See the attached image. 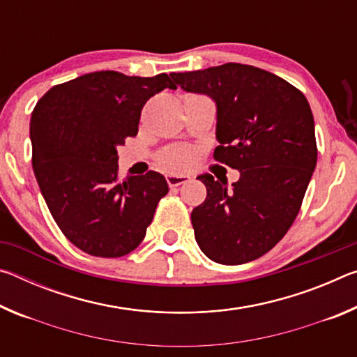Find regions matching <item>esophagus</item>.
I'll list each match as a JSON object with an SVG mask.
<instances>
[{
    "instance_id": "34e87169",
    "label": "esophagus",
    "mask_w": 357,
    "mask_h": 357,
    "mask_svg": "<svg viewBox=\"0 0 357 357\" xmlns=\"http://www.w3.org/2000/svg\"><path fill=\"white\" fill-rule=\"evenodd\" d=\"M190 176H185V174H168L167 176V183L170 187H178L183 185L185 183H189Z\"/></svg>"
}]
</instances>
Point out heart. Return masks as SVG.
Wrapping results in <instances>:
<instances>
[{
  "label": "heart",
  "mask_w": 357,
  "mask_h": 357,
  "mask_svg": "<svg viewBox=\"0 0 357 357\" xmlns=\"http://www.w3.org/2000/svg\"><path fill=\"white\" fill-rule=\"evenodd\" d=\"M192 162L193 154L187 148H170L159 155V165L170 173H183Z\"/></svg>",
  "instance_id": "1"
}]
</instances>
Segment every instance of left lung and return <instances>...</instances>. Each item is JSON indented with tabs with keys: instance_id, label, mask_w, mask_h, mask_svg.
<instances>
[{
	"instance_id": "1",
	"label": "left lung",
	"mask_w": 357,
	"mask_h": 357,
	"mask_svg": "<svg viewBox=\"0 0 357 357\" xmlns=\"http://www.w3.org/2000/svg\"><path fill=\"white\" fill-rule=\"evenodd\" d=\"M170 75L184 91L215 100L214 159L241 173L231 190L213 174L198 176L208 193L192 211L197 244L220 264L257 259L293 225L315 170L309 102L291 83L249 64Z\"/></svg>"
}]
</instances>
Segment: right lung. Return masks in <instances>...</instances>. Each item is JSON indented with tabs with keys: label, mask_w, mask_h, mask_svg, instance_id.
Listing matches in <instances>:
<instances>
[{
	"label": "right lung",
	"mask_w": 357,
	"mask_h": 357,
	"mask_svg": "<svg viewBox=\"0 0 357 357\" xmlns=\"http://www.w3.org/2000/svg\"><path fill=\"white\" fill-rule=\"evenodd\" d=\"M167 74L91 72L56 84L31 113L33 170L52 217L78 249L100 258L130 253L168 193L160 173L119 179L118 151L138 132L142 108Z\"/></svg>",
	"instance_id": "1"
}]
</instances>
